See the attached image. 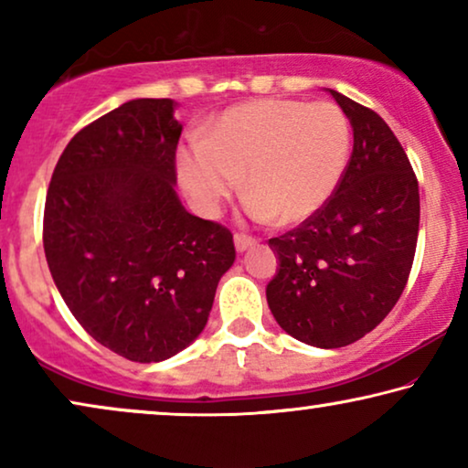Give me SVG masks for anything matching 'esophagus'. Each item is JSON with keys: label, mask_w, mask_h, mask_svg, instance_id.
I'll return each instance as SVG.
<instances>
[{"label": "esophagus", "mask_w": 468, "mask_h": 468, "mask_svg": "<svg viewBox=\"0 0 468 468\" xmlns=\"http://www.w3.org/2000/svg\"><path fill=\"white\" fill-rule=\"evenodd\" d=\"M234 245H236V251H247L249 247H253L255 245V239L253 236H249V234H242V232H236L234 234Z\"/></svg>", "instance_id": "obj_1"}]
</instances>
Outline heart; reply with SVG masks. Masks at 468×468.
Segmentation results:
<instances>
[{"mask_svg": "<svg viewBox=\"0 0 468 468\" xmlns=\"http://www.w3.org/2000/svg\"><path fill=\"white\" fill-rule=\"evenodd\" d=\"M349 123L335 104L255 100L221 112L176 151L185 194L217 215L239 187L253 219L293 226L317 215L349 162Z\"/></svg>", "mask_w": 468, "mask_h": 468, "instance_id": "heart-1", "label": "heart"}]
</instances>
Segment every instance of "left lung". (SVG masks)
I'll return each mask as SVG.
<instances>
[{
	"mask_svg": "<svg viewBox=\"0 0 468 468\" xmlns=\"http://www.w3.org/2000/svg\"><path fill=\"white\" fill-rule=\"evenodd\" d=\"M354 127V151L328 204L268 240L279 271L268 306L287 335L336 349L375 330L405 290L420 229V189L405 149L379 114L332 91Z\"/></svg>",
	"mask_w": 468,
	"mask_h": 468,
	"instance_id": "8db88e82",
	"label": "left lung"
}]
</instances>
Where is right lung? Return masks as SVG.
<instances>
[{"instance_id": "1", "label": "right lung", "mask_w": 468, "mask_h": 468, "mask_svg": "<svg viewBox=\"0 0 468 468\" xmlns=\"http://www.w3.org/2000/svg\"><path fill=\"white\" fill-rule=\"evenodd\" d=\"M172 100H132L76 133L44 204L53 281L89 336L159 362L200 335L234 264L232 232L178 202Z\"/></svg>"}]
</instances>
